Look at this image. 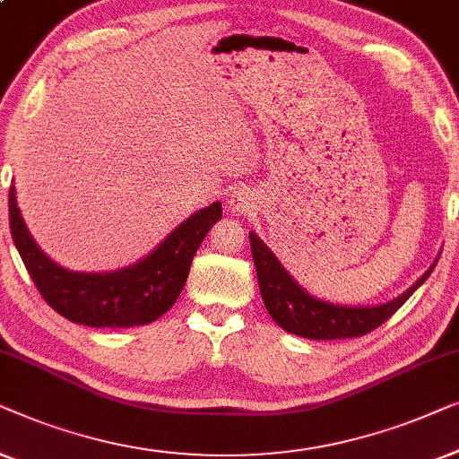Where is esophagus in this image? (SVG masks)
I'll use <instances>...</instances> for the list:
<instances>
[{"instance_id":"1","label":"esophagus","mask_w":459,"mask_h":459,"mask_svg":"<svg viewBox=\"0 0 459 459\" xmlns=\"http://www.w3.org/2000/svg\"><path fill=\"white\" fill-rule=\"evenodd\" d=\"M229 208L232 214H249L254 210V197L249 191L238 189L229 197Z\"/></svg>"}]
</instances>
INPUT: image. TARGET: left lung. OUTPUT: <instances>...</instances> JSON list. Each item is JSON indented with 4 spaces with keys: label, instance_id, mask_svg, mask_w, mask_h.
<instances>
[{
    "label": "left lung",
    "instance_id": "8db88e82",
    "mask_svg": "<svg viewBox=\"0 0 459 459\" xmlns=\"http://www.w3.org/2000/svg\"><path fill=\"white\" fill-rule=\"evenodd\" d=\"M249 243L257 273V285H260L268 314L282 331L314 341L351 339L374 331L410 299V295L429 279L438 262H432V266L420 279L395 299L378 303V306H341V303L318 299L301 285H297V281L287 273L279 257L255 232H249Z\"/></svg>",
    "mask_w": 459,
    "mask_h": 459
}]
</instances>
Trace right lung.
<instances>
[{
    "label": "right lung",
    "mask_w": 459,
    "mask_h": 459,
    "mask_svg": "<svg viewBox=\"0 0 459 459\" xmlns=\"http://www.w3.org/2000/svg\"><path fill=\"white\" fill-rule=\"evenodd\" d=\"M8 204L12 238L39 293L66 320L93 328L141 326L166 314L183 291L199 245L222 218V204L214 202L180 222L133 266L112 273H76L56 264L30 237L14 185Z\"/></svg>",
    "instance_id": "add662e5"
}]
</instances>
